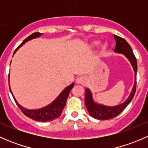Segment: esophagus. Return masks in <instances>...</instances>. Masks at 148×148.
Instances as JSON below:
<instances>
[{
    "label": "esophagus",
    "mask_w": 148,
    "mask_h": 148,
    "mask_svg": "<svg viewBox=\"0 0 148 148\" xmlns=\"http://www.w3.org/2000/svg\"><path fill=\"white\" fill-rule=\"evenodd\" d=\"M76 82L77 84H81L82 85H85L87 82V79L85 76H79L76 79Z\"/></svg>",
    "instance_id": "1"
}]
</instances>
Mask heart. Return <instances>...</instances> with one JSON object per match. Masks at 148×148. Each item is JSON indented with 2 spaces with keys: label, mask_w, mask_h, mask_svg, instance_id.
<instances>
[{
  "label": "heart",
  "mask_w": 148,
  "mask_h": 148,
  "mask_svg": "<svg viewBox=\"0 0 148 148\" xmlns=\"http://www.w3.org/2000/svg\"><path fill=\"white\" fill-rule=\"evenodd\" d=\"M99 41H95V42H94V45L95 46H97V45H99ZM106 48V46H103V49H105Z\"/></svg>",
  "instance_id": "b5f03b06"
}]
</instances>
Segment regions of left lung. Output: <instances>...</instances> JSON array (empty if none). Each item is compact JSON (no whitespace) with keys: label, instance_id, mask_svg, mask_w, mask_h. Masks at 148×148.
I'll return each instance as SVG.
<instances>
[{"label":"left lung","instance_id":"obj_1","mask_svg":"<svg viewBox=\"0 0 148 148\" xmlns=\"http://www.w3.org/2000/svg\"><path fill=\"white\" fill-rule=\"evenodd\" d=\"M114 37L116 41L114 52L122 53V54L125 55L127 58L128 60L130 62L131 64L132 65L133 69L135 71V84H134L132 92L130 93L127 99L125 102L120 104V105L114 106V107H108V106L102 105V104H96L94 102L92 92H90L89 89H85V105H86V109H87L90 116H92L94 118L97 119V120H106L117 117L130 103L132 99H133L135 92H136L137 70H138L136 57L134 55L132 48L130 46V44L127 42L126 40L116 35H114Z\"/></svg>","mask_w":148,"mask_h":148}]
</instances>
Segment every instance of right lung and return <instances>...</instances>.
I'll use <instances>...</instances> for the list:
<instances>
[{"label":"right lung","mask_w":148,"mask_h":148,"mask_svg":"<svg viewBox=\"0 0 148 148\" xmlns=\"http://www.w3.org/2000/svg\"><path fill=\"white\" fill-rule=\"evenodd\" d=\"M41 33L36 32L32 34L31 35H30L29 36L27 37L21 44H20L18 48H16V49L15 50L14 53L17 51L18 49L23 45L26 42H27L29 40L33 39V38H36L39 37L40 36H41ZM13 53V54H14ZM8 81H9V75H8ZM9 83V88L10 91L12 94V96H13V99H14L15 102H16V104H17L18 107H19V109L21 110V111L26 116H27L29 118L32 119V120L38 121V122H50L55 119L58 118L59 117H60L61 114H62V111H63V109L64 108L66 103L67 98H68L69 95V92L71 91V89L74 87V83H72L71 84H70L69 86H68L67 87H66L64 89L62 92V93L57 97L56 99H55L53 102H52L50 104H49L46 107H44V108L38 109V110H28V109H25L24 107H23L22 106H21L20 104L18 103L17 101L15 99L14 96H13V93L11 92V89L10 87V82Z\"/></svg>","instance_id":"obj_1"}]
</instances>
